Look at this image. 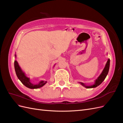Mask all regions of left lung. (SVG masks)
<instances>
[{"label":"left lung","mask_w":123,"mask_h":123,"mask_svg":"<svg viewBox=\"0 0 123 123\" xmlns=\"http://www.w3.org/2000/svg\"><path fill=\"white\" fill-rule=\"evenodd\" d=\"M109 67H110V59H108L106 62V65H105V68H104L102 72L101 73V74H100L99 76L97 78V79L95 80V82H94V84L91 85H86L85 83H81V82H79V83L81 85L85 87L86 88H88V89L95 88L96 87H98V86H99L100 84H101V83L103 82V81L105 80L108 73L109 70Z\"/></svg>","instance_id":"1"}]
</instances>
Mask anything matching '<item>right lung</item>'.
Segmentation results:
<instances>
[{"label":"right lung","instance_id":"1","mask_svg":"<svg viewBox=\"0 0 123 123\" xmlns=\"http://www.w3.org/2000/svg\"><path fill=\"white\" fill-rule=\"evenodd\" d=\"M15 57H16V54L15 55ZM14 68L16 75L18 78V79L20 80L21 82L25 87L30 89H38L41 88L47 83V81L41 80L37 84L32 83L30 81V79L25 75V72H23V71L20 68L19 65H18V63L17 61H14Z\"/></svg>","mask_w":123,"mask_h":123}]
</instances>
